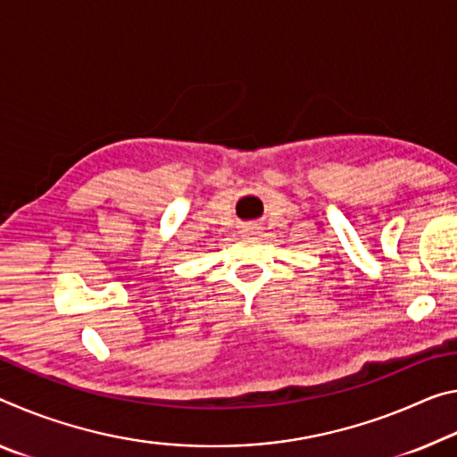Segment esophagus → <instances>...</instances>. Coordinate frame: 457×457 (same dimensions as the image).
Segmentation results:
<instances>
[{"instance_id":"esophagus-1","label":"esophagus","mask_w":457,"mask_h":457,"mask_svg":"<svg viewBox=\"0 0 457 457\" xmlns=\"http://www.w3.org/2000/svg\"><path fill=\"white\" fill-rule=\"evenodd\" d=\"M258 229H260V228H256V226H248V228H244V234H252V236H254V234H258Z\"/></svg>"}]
</instances>
